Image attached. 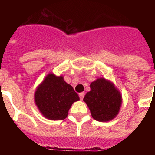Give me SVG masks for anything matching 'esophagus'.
Returning <instances> with one entry per match:
<instances>
[{"instance_id": "esophagus-1", "label": "esophagus", "mask_w": 155, "mask_h": 155, "mask_svg": "<svg viewBox=\"0 0 155 155\" xmlns=\"http://www.w3.org/2000/svg\"><path fill=\"white\" fill-rule=\"evenodd\" d=\"M79 97H80V100L82 101L84 99V92H80V94H79Z\"/></svg>"}]
</instances>
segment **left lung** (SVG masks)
Returning <instances> with one entry per match:
<instances>
[{
    "label": "left lung",
    "mask_w": 155,
    "mask_h": 155,
    "mask_svg": "<svg viewBox=\"0 0 155 155\" xmlns=\"http://www.w3.org/2000/svg\"><path fill=\"white\" fill-rule=\"evenodd\" d=\"M84 101L87 104L93 119L105 122L117 117L122 104L121 93L112 81L98 78L91 83Z\"/></svg>",
    "instance_id": "left-lung-1"
}]
</instances>
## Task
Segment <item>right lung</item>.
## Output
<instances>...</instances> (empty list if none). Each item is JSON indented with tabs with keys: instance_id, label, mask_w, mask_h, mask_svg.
I'll return each mask as SVG.
<instances>
[{
	"instance_id": "1",
	"label": "right lung",
	"mask_w": 155,
	"mask_h": 155,
	"mask_svg": "<svg viewBox=\"0 0 155 155\" xmlns=\"http://www.w3.org/2000/svg\"><path fill=\"white\" fill-rule=\"evenodd\" d=\"M80 100L71 85L63 80V75L57 76L49 73L37 87L35 92V103L40 113L51 120H63L74 102Z\"/></svg>"
}]
</instances>
